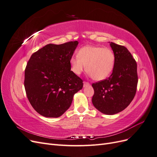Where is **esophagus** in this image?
Returning <instances> with one entry per match:
<instances>
[{
  "mask_svg": "<svg viewBox=\"0 0 157 157\" xmlns=\"http://www.w3.org/2000/svg\"><path fill=\"white\" fill-rule=\"evenodd\" d=\"M90 86V83H88L87 82H84L83 86L84 87H86V86Z\"/></svg>",
  "mask_w": 157,
  "mask_h": 157,
  "instance_id": "34e87169",
  "label": "esophagus"
}]
</instances>
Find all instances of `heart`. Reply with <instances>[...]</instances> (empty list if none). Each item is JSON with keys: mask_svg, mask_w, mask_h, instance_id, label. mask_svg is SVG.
Instances as JSON below:
<instances>
[{"mask_svg": "<svg viewBox=\"0 0 157 157\" xmlns=\"http://www.w3.org/2000/svg\"><path fill=\"white\" fill-rule=\"evenodd\" d=\"M69 62L71 71L75 75H80L86 68L87 72L94 80L100 81L112 73L115 57L110 48L88 45L80 48L77 56L72 57Z\"/></svg>", "mask_w": 157, "mask_h": 157, "instance_id": "b5f03b06", "label": "heart"}]
</instances>
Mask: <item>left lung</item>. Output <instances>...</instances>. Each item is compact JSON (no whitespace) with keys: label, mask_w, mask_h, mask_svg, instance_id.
Returning a JSON list of instances; mask_svg holds the SVG:
<instances>
[{"label":"left lung","mask_w":157,"mask_h":157,"mask_svg":"<svg viewBox=\"0 0 157 157\" xmlns=\"http://www.w3.org/2000/svg\"><path fill=\"white\" fill-rule=\"evenodd\" d=\"M115 57V66L107 79L92 84V101L99 111L113 115L125 109L134 99L137 89V63L126 47L110 42Z\"/></svg>","instance_id":"1"}]
</instances>
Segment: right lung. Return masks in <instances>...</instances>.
<instances>
[{
  "mask_svg": "<svg viewBox=\"0 0 157 157\" xmlns=\"http://www.w3.org/2000/svg\"><path fill=\"white\" fill-rule=\"evenodd\" d=\"M78 44L71 41L49 44L31 56L25 71L28 99L40 115L58 118L70 107L74 95L83 87L82 80L71 71L70 59Z\"/></svg>",
  "mask_w": 157,
  "mask_h": 157,
  "instance_id": "obj_1",
  "label": "right lung"
}]
</instances>
